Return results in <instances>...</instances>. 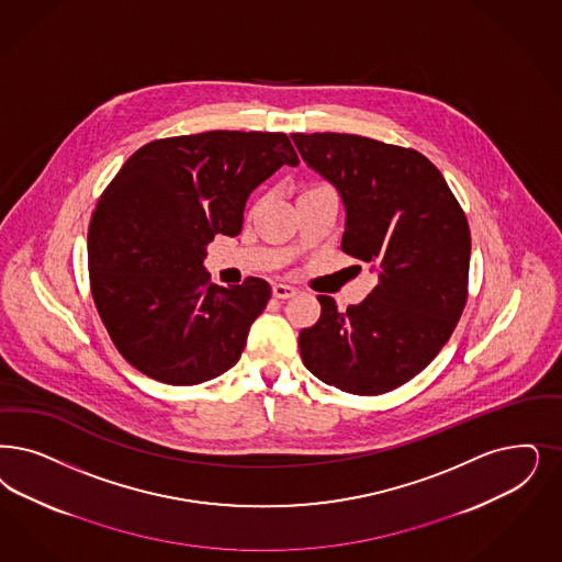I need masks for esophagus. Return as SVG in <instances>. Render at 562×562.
Returning <instances> with one entry per match:
<instances>
[{
	"label": "esophagus",
	"instance_id": "esophagus-1",
	"mask_svg": "<svg viewBox=\"0 0 562 562\" xmlns=\"http://www.w3.org/2000/svg\"><path fill=\"white\" fill-rule=\"evenodd\" d=\"M271 292H273L276 299H291V296L296 294V289L289 286V284H273Z\"/></svg>",
	"mask_w": 562,
	"mask_h": 562
}]
</instances>
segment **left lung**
<instances>
[{
    "instance_id": "left-lung-1",
    "label": "left lung",
    "mask_w": 562,
    "mask_h": 562,
    "mask_svg": "<svg viewBox=\"0 0 562 562\" xmlns=\"http://www.w3.org/2000/svg\"><path fill=\"white\" fill-rule=\"evenodd\" d=\"M291 136L345 201L342 251L378 270L366 301L342 313L317 296L322 315L299 334L303 363L342 392L384 394L426 369L461 319L471 257L463 207L415 149L340 133Z\"/></svg>"
}]
</instances>
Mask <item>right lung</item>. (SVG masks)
<instances>
[{"mask_svg": "<svg viewBox=\"0 0 562 562\" xmlns=\"http://www.w3.org/2000/svg\"><path fill=\"white\" fill-rule=\"evenodd\" d=\"M299 155L284 133L157 138L126 159L89 222V282L117 352L170 386L233 368L270 284L217 289L203 270L215 234L243 231L247 196Z\"/></svg>", "mask_w": 562, "mask_h": 562, "instance_id": "add662e5", "label": "right lung"}]
</instances>
